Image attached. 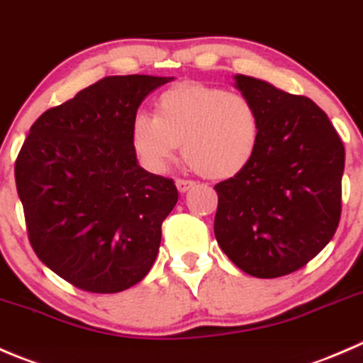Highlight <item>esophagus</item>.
<instances>
[{
    "mask_svg": "<svg viewBox=\"0 0 363 363\" xmlns=\"http://www.w3.org/2000/svg\"><path fill=\"white\" fill-rule=\"evenodd\" d=\"M174 183H177L178 192H182V194L186 192V190H190L194 185H196V183H194V182H190V180H182V178H178V180L174 182Z\"/></svg>",
    "mask_w": 363,
    "mask_h": 363,
    "instance_id": "obj_1",
    "label": "esophagus"
}]
</instances>
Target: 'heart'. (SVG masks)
<instances>
[{
    "label": "heart",
    "mask_w": 363,
    "mask_h": 363,
    "mask_svg": "<svg viewBox=\"0 0 363 363\" xmlns=\"http://www.w3.org/2000/svg\"><path fill=\"white\" fill-rule=\"evenodd\" d=\"M261 139V116L252 100L217 86L180 84L157 99L155 114L132 118L130 143L150 173H164L180 146L194 169L228 180L249 167Z\"/></svg>",
    "instance_id": "b5f03b06"
}]
</instances>
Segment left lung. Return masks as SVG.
Returning <instances> with one entry per match:
<instances>
[{
    "mask_svg": "<svg viewBox=\"0 0 363 363\" xmlns=\"http://www.w3.org/2000/svg\"><path fill=\"white\" fill-rule=\"evenodd\" d=\"M233 79L259 111L261 139L249 167L215 185V238L245 274L282 277L307 264L335 235L344 146L311 99L250 75Z\"/></svg>",
    "mask_w": 363,
    "mask_h": 363,
    "instance_id": "1",
    "label": "left lung"
}]
</instances>
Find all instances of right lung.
<instances>
[{
	"instance_id": "add662e5",
	"label": "right lung",
	"mask_w": 363,
	"mask_h": 363,
	"mask_svg": "<svg viewBox=\"0 0 363 363\" xmlns=\"http://www.w3.org/2000/svg\"><path fill=\"white\" fill-rule=\"evenodd\" d=\"M169 81L104 77L31 125L16 162L28 235L38 259L75 288L120 293L155 263L178 190L139 166L130 123Z\"/></svg>"
}]
</instances>
